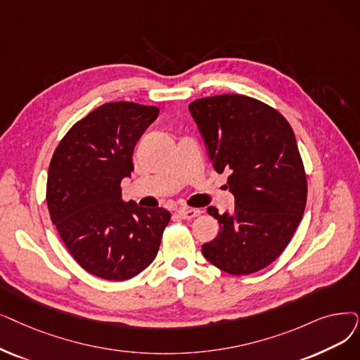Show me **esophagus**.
I'll list each match as a JSON object with an SVG mask.
<instances>
[{"label": "esophagus", "mask_w": 360, "mask_h": 360, "mask_svg": "<svg viewBox=\"0 0 360 360\" xmlns=\"http://www.w3.org/2000/svg\"><path fill=\"white\" fill-rule=\"evenodd\" d=\"M178 214L182 219H194V217L200 216V210H197V209H179Z\"/></svg>", "instance_id": "34e87169"}]
</instances>
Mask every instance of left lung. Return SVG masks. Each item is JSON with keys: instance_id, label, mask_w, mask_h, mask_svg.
Listing matches in <instances>:
<instances>
[{"instance_id": "left-lung-1", "label": "left lung", "mask_w": 360, "mask_h": 360, "mask_svg": "<svg viewBox=\"0 0 360 360\" xmlns=\"http://www.w3.org/2000/svg\"><path fill=\"white\" fill-rule=\"evenodd\" d=\"M190 112L217 174L229 172L233 213L219 214V233L205 257L231 275H250L279 257L299 226L307 179L294 132L274 107L240 94L193 101Z\"/></svg>"}]
</instances>
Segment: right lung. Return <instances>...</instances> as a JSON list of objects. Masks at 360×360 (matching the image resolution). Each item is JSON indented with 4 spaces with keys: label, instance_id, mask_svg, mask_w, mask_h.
<instances>
[{
    "label": "right lung",
    "instance_id": "1",
    "mask_svg": "<svg viewBox=\"0 0 360 360\" xmlns=\"http://www.w3.org/2000/svg\"><path fill=\"white\" fill-rule=\"evenodd\" d=\"M159 108L107 103L61 138L49 167L46 206L60 238L81 266L107 281H127L155 259L170 213L122 201L138 139Z\"/></svg>",
    "mask_w": 360,
    "mask_h": 360
}]
</instances>
